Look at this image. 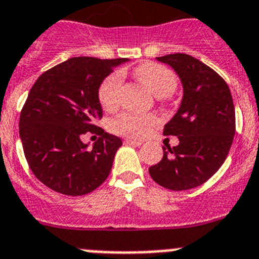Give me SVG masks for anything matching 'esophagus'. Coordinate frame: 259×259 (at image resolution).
I'll list each match as a JSON object with an SVG mask.
<instances>
[{
	"label": "esophagus",
	"instance_id": "1",
	"mask_svg": "<svg viewBox=\"0 0 259 259\" xmlns=\"http://www.w3.org/2000/svg\"><path fill=\"white\" fill-rule=\"evenodd\" d=\"M125 144H131V145H141V141L140 140H134V139H125V141H124Z\"/></svg>",
	"mask_w": 259,
	"mask_h": 259
}]
</instances>
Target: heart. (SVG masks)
<instances>
[{
    "mask_svg": "<svg viewBox=\"0 0 259 259\" xmlns=\"http://www.w3.org/2000/svg\"><path fill=\"white\" fill-rule=\"evenodd\" d=\"M135 75L141 83L158 98L172 95L176 88V76L164 66L146 62L135 68ZM122 87V75L113 74L104 80L98 91V98L105 110H113L119 104V95ZM154 115L141 114H122L111 122V128L118 134L141 137L155 124Z\"/></svg>",
    "mask_w": 259,
    "mask_h": 259,
    "instance_id": "1",
    "label": "heart"
}]
</instances>
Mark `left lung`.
Segmentation results:
<instances>
[{"instance_id": "1", "label": "left lung", "mask_w": 259, "mask_h": 259, "mask_svg": "<svg viewBox=\"0 0 259 259\" xmlns=\"http://www.w3.org/2000/svg\"><path fill=\"white\" fill-rule=\"evenodd\" d=\"M157 61L178 74L183 98L163 130L179 144L163 146V157L149 174L163 188L187 191L209 180L226 161L235 136V106L227 83L198 59L176 53Z\"/></svg>"}]
</instances>
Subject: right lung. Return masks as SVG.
<instances>
[{
    "mask_svg": "<svg viewBox=\"0 0 259 259\" xmlns=\"http://www.w3.org/2000/svg\"><path fill=\"white\" fill-rule=\"evenodd\" d=\"M128 61L74 57L45 71L29 91L19 136L32 172L53 191L83 196L107 179L122 140L96 125L102 118L98 91ZM87 132L102 136L92 148L81 141Z\"/></svg>",
    "mask_w": 259,
    "mask_h": 259,
    "instance_id": "1",
    "label": "right lung"
}]
</instances>
